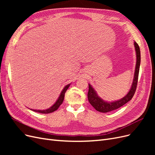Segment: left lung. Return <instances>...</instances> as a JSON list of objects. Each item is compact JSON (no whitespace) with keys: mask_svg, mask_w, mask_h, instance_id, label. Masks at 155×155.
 <instances>
[{"mask_svg":"<svg viewBox=\"0 0 155 155\" xmlns=\"http://www.w3.org/2000/svg\"><path fill=\"white\" fill-rule=\"evenodd\" d=\"M136 54H137V63H136V68L135 72L134 75L133 82L132 83V86L130 89L129 92L127 93L125 96L123 98L115 101L112 102H107L103 100L101 97L97 96V93L94 91L92 86L88 84V100L91 105L94 108V109L101 112H108L110 111H112L116 110L121 106L124 105L128 101H129L132 97H133L134 93L137 89V83H138V74H139V70H140V50L138 45L134 42V43Z\"/></svg>","mask_w":155,"mask_h":155,"instance_id":"8db88e82","label":"left lung"}]
</instances>
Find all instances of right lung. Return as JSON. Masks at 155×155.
Returning <instances> with one entry per match:
<instances>
[{
	"mask_svg": "<svg viewBox=\"0 0 155 155\" xmlns=\"http://www.w3.org/2000/svg\"><path fill=\"white\" fill-rule=\"evenodd\" d=\"M70 84H68L67 85L64 87V88H63V90L61 91V94H60L59 98L58 99V100L56 101L55 104L51 107H50L49 109H46V110H34V109H33L32 110H34V111L37 112H39V113H42V114H48V113H51V112H53L55 110H57L58 108L59 107V106L62 104V103L64 100V94H65V92H66V91H67V89L68 88V87H70Z\"/></svg>",
	"mask_w": 155,
	"mask_h": 155,
	"instance_id": "obj_1",
	"label": "right lung"
}]
</instances>
